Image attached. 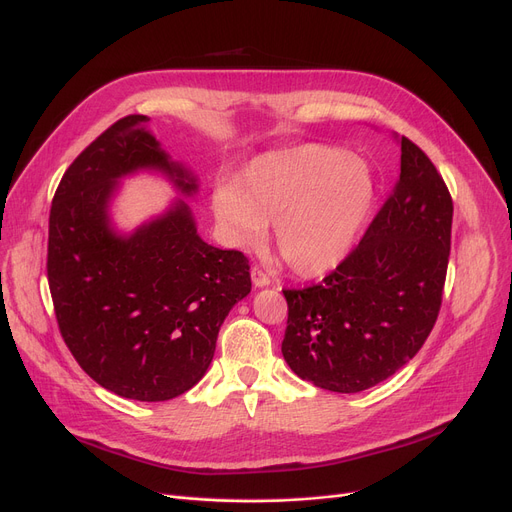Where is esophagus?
Wrapping results in <instances>:
<instances>
[{
	"label": "esophagus",
	"mask_w": 512,
	"mask_h": 512,
	"mask_svg": "<svg viewBox=\"0 0 512 512\" xmlns=\"http://www.w3.org/2000/svg\"><path fill=\"white\" fill-rule=\"evenodd\" d=\"M251 280H253V286L255 288H265V286H270L272 284V280H270V276H267L261 267H253L251 270Z\"/></svg>",
	"instance_id": "obj_1"
}]
</instances>
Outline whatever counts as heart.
<instances>
[{
	"mask_svg": "<svg viewBox=\"0 0 512 512\" xmlns=\"http://www.w3.org/2000/svg\"><path fill=\"white\" fill-rule=\"evenodd\" d=\"M375 201L365 159L324 145H297L251 159L234 182L215 184L211 209L236 247H257L274 224L292 272L324 276L351 255Z\"/></svg>",
	"mask_w": 512,
	"mask_h": 512,
	"instance_id": "1",
	"label": "heart"
}]
</instances>
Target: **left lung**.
Listing matches in <instances>:
<instances>
[{
	"label": "left lung",
	"instance_id": "8db88e82",
	"mask_svg": "<svg viewBox=\"0 0 512 512\" xmlns=\"http://www.w3.org/2000/svg\"><path fill=\"white\" fill-rule=\"evenodd\" d=\"M394 139L400 178L359 247L321 284L284 290V361L330 392L388 380L419 353L442 305L452 199L429 157Z\"/></svg>",
	"mask_w": 512,
	"mask_h": 512
}]
</instances>
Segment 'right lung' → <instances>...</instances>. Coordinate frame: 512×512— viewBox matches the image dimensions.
I'll use <instances>...</instances> for the list:
<instances>
[{"label": "right lung", "mask_w": 512, "mask_h": 512, "mask_svg": "<svg viewBox=\"0 0 512 512\" xmlns=\"http://www.w3.org/2000/svg\"><path fill=\"white\" fill-rule=\"evenodd\" d=\"M126 116L62 176L49 213L47 278L70 353L101 388L159 402L191 390L209 367L230 309L251 292L249 259L199 236L184 199L132 232L112 220L120 182L166 176L195 197L197 176Z\"/></svg>", "instance_id": "add662e5"}]
</instances>
